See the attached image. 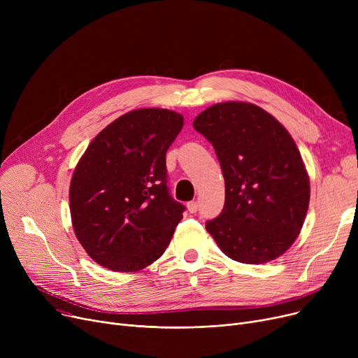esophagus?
<instances>
[{
  "instance_id": "esophagus-1",
  "label": "esophagus",
  "mask_w": 358,
  "mask_h": 358,
  "mask_svg": "<svg viewBox=\"0 0 358 358\" xmlns=\"http://www.w3.org/2000/svg\"><path fill=\"white\" fill-rule=\"evenodd\" d=\"M197 209H199V204H197V201H190V203H187V210H189L190 213H196V212H197Z\"/></svg>"
}]
</instances>
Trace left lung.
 <instances>
[{"label": "left lung", "instance_id": "left-lung-1", "mask_svg": "<svg viewBox=\"0 0 358 358\" xmlns=\"http://www.w3.org/2000/svg\"><path fill=\"white\" fill-rule=\"evenodd\" d=\"M193 127L213 145L224 178L223 210L206 222L217 247L243 264L283 255L303 227L310 197L309 176L286 127L243 101L210 106Z\"/></svg>", "mask_w": 358, "mask_h": 358}]
</instances>
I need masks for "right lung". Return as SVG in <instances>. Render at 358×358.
Returning a JSON list of instances; mask_svg holds the SVG:
<instances>
[{"label": "right lung", "mask_w": 358, "mask_h": 358, "mask_svg": "<svg viewBox=\"0 0 358 358\" xmlns=\"http://www.w3.org/2000/svg\"><path fill=\"white\" fill-rule=\"evenodd\" d=\"M182 120L166 108L131 110L104 127L75 166L73 232L101 267L139 271L169 245L185 208L169 196L165 155Z\"/></svg>", "instance_id": "add662e5"}]
</instances>
